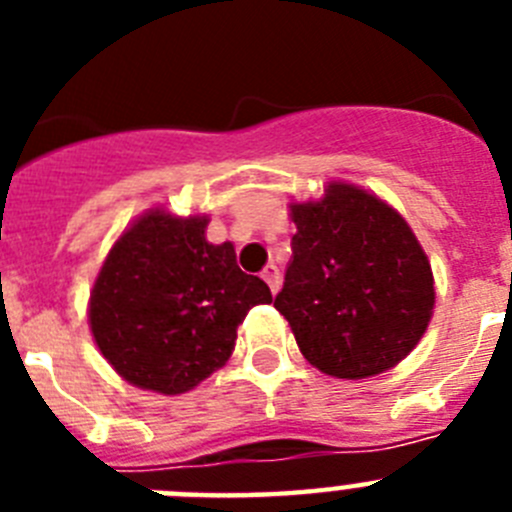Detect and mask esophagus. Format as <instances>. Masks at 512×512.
<instances>
[{"mask_svg": "<svg viewBox=\"0 0 512 512\" xmlns=\"http://www.w3.org/2000/svg\"><path fill=\"white\" fill-rule=\"evenodd\" d=\"M261 277H264V282L269 284V289L271 292H274V295H277L279 292V287H282V274H279V269L274 264H269L264 269V274H261Z\"/></svg>", "mask_w": 512, "mask_h": 512, "instance_id": "esophagus-1", "label": "esophagus"}]
</instances>
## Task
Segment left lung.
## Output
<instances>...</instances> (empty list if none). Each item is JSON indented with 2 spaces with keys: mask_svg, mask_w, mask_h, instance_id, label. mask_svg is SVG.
Wrapping results in <instances>:
<instances>
[{
  "mask_svg": "<svg viewBox=\"0 0 512 512\" xmlns=\"http://www.w3.org/2000/svg\"><path fill=\"white\" fill-rule=\"evenodd\" d=\"M292 264L274 307L302 356L338 379L387 372L431 323L433 274L408 223L374 194L330 184L292 207Z\"/></svg>",
  "mask_w": 512,
  "mask_h": 512,
  "instance_id": "1",
  "label": "left lung"
}]
</instances>
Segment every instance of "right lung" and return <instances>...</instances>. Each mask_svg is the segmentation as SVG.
I'll return each mask as SVG.
<instances>
[{
    "mask_svg": "<svg viewBox=\"0 0 512 512\" xmlns=\"http://www.w3.org/2000/svg\"><path fill=\"white\" fill-rule=\"evenodd\" d=\"M207 217L148 212L122 233L92 289L99 351L135 387L182 395L230 359L238 325L269 305L264 279L205 241Z\"/></svg>",
    "mask_w": 512,
    "mask_h": 512,
    "instance_id": "obj_1",
    "label": "right lung"
}]
</instances>
